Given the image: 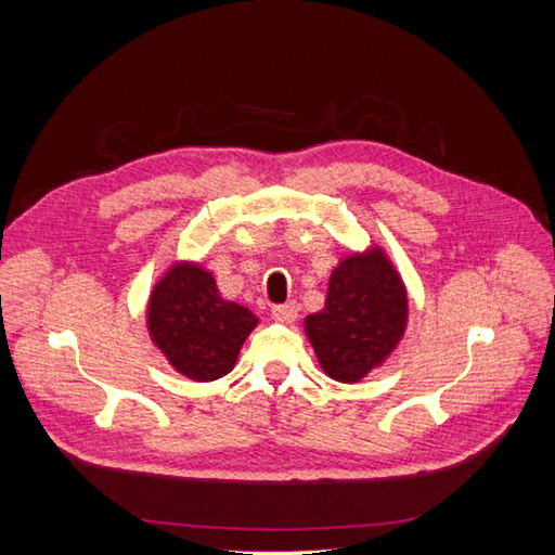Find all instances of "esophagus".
<instances>
[{"label":"esophagus","instance_id":"obj_1","mask_svg":"<svg viewBox=\"0 0 555 555\" xmlns=\"http://www.w3.org/2000/svg\"><path fill=\"white\" fill-rule=\"evenodd\" d=\"M271 314H273V319H278V322L292 324L298 317V308H296V304H282V306H273Z\"/></svg>","mask_w":555,"mask_h":555}]
</instances>
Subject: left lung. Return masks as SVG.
Segmentation results:
<instances>
[{"label":"left lung","mask_w":555,"mask_h":555,"mask_svg":"<svg viewBox=\"0 0 555 555\" xmlns=\"http://www.w3.org/2000/svg\"><path fill=\"white\" fill-rule=\"evenodd\" d=\"M405 319V289L382 251L373 249L335 268L326 308L306 319V331L328 377L359 382L391 354Z\"/></svg>","instance_id":"1"}]
</instances>
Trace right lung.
Wrapping results in <instances>:
<instances>
[{
  "instance_id": "right-lung-1",
  "label": "right lung",
  "mask_w": 555,
  "mask_h": 555,
  "mask_svg": "<svg viewBox=\"0 0 555 555\" xmlns=\"http://www.w3.org/2000/svg\"><path fill=\"white\" fill-rule=\"evenodd\" d=\"M147 324L178 373L212 382L236 363L257 317L217 294L212 275L198 266H176L150 298Z\"/></svg>"
}]
</instances>
